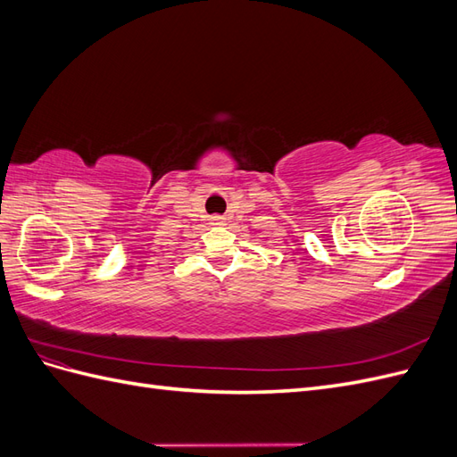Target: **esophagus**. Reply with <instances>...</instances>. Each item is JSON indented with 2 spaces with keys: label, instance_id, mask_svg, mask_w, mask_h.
Instances as JSON below:
<instances>
[{
  "label": "esophagus",
  "instance_id": "esophagus-1",
  "mask_svg": "<svg viewBox=\"0 0 457 457\" xmlns=\"http://www.w3.org/2000/svg\"><path fill=\"white\" fill-rule=\"evenodd\" d=\"M212 220H213V225H223V223H225V219L220 217V215H213Z\"/></svg>",
  "mask_w": 457,
  "mask_h": 457
}]
</instances>
